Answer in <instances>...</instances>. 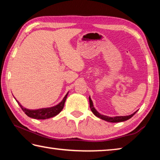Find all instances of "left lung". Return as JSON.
I'll use <instances>...</instances> for the list:
<instances>
[{
	"mask_svg": "<svg viewBox=\"0 0 160 160\" xmlns=\"http://www.w3.org/2000/svg\"><path fill=\"white\" fill-rule=\"evenodd\" d=\"M89 100H90V107L91 111L92 112L94 115L97 116L98 118H100L102 120H104L106 121H108V122H112V123H118V122H122V121H125L126 120H128L129 118H131L132 116H133L135 113L137 112V111L133 113H132L131 115L128 116H114V117H110V116H104L102 114H100V113L97 112V111L95 109V108L93 106V103L92 99L90 98V97H89Z\"/></svg>",
	"mask_w": 160,
	"mask_h": 160,
	"instance_id": "obj_1",
	"label": "left lung"
}]
</instances>
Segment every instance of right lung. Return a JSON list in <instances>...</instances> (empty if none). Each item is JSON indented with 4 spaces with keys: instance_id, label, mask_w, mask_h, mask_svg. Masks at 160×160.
<instances>
[{
    "instance_id": "1",
    "label": "right lung",
    "mask_w": 160,
    "mask_h": 160,
    "mask_svg": "<svg viewBox=\"0 0 160 160\" xmlns=\"http://www.w3.org/2000/svg\"><path fill=\"white\" fill-rule=\"evenodd\" d=\"M68 94V92L66 94V95L64 97L63 100H62L58 104L56 105V106L48 108H42V109L35 110L26 109V108L22 106L18 101H17V100H16V101L18 103V104L20 105V107H21V109H22L23 112L25 113V114L27 116H28L29 117L35 119H47L51 117H53V116L58 114V113L61 112L62 109H63L64 104L66 100Z\"/></svg>"
}]
</instances>
